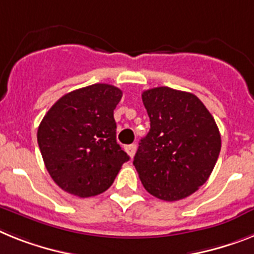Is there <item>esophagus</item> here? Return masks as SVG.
Masks as SVG:
<instances>
[{
    "label": "esophagus",
    "mask_w": 254,
    "mask_h": 254,
    "mask_svg": "<svg viewBox=\"0 0 254 254\" xmlns=\"http://www.w3.org/2000/svg\"><path fill=\"white\" fill-rule=\"evenodd\" d=\"M125 151H127L129 156L133 157L135 155V151H137V144H129V146L125 147Z\"/></svg>",
    "instance_id": "1"
}]
</instances>
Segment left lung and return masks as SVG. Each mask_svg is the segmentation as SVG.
<instances>
[{"label":"left lung","mask_w":254,"mask_h":254,"mask_svg":"<svg viewBox=\"0 0 254 254\" xmlns=\"http://www.w3.org/2000/svg\"><path fill=\"white\" fill-rule=\"evenodd\" d=\"M151 129L140 139L134 167L157 199H185L209 178L221 151L216 121L196 95L160 86L142 93Z\"/></svg>","instance_id":"1"}]
</instances>
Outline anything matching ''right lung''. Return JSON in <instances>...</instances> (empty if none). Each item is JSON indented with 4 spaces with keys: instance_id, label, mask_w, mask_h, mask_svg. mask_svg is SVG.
I'll list each match as a JSON object with an SVG mask.
<instances>
[{
    "instance_id": "1",
    "label": "right lung",
    "mask_w": 254,
    "mask_h": 254,
    "mask_svg": "<svg viewBox=\"0 0 254 254\" xmlns=\"http://www.w3.org/2000/svg\"><path fill=\"white\" fill-rule=\"evenodd\" d=\"M121 97L114 85L81 87L63 95L42 119L38 147L49 174L65 192H104L129 160L116 140L114 110Z\"/></svg>"
}]
</instances>
